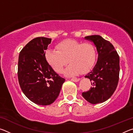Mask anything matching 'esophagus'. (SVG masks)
I'll use <instances>...</instances> for the list:
<instances>
[{"label": "esophagus", "mask_w": 133, "mask_h": 133, "mask_svg": "<svg viewBox=\"0 0 133 133\" xmlns=\"http://www.w3.org/2000/svg\"><path fill=\"white\" fill-rule=\"evenodd\" d=\"M71 81H73L74 82H77L80 80V78H72L71 79Z\"/></svg>", "instance_id": "34e87169"}]
</instances>
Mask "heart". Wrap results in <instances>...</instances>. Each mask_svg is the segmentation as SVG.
Returning a JSON list of instances; mask_svg holds the SVG:
<instances>
[{
	"instance_id": "b5f03b06",
	"label": "heart",
	"mask_w": 133,
	"mask_h": 133,
	"mask_svg": "<svg viewBox=\"0 0 133 133\" xmlns=\"http://www.w3.org/2000/svg\"><path fill=\"white\" fill-rule=\"evenodd\" d=\"M55 49H49L45 52L48 63L58 73H62L64 67L70 63L65 70L67 76L77 75L89 71L93 67L96 59V50L90 43L66 39L56 44ZM68 60H67V59Z\"/></svg>"
}]
</instances>
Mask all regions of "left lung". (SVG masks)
Listing matches in <instances>:
<instances>
[{"mask_svg": "<svg viewBox=\"0 0 133 133\" xmlns=\"http://www.w3.org/2000/svg\"><path fill=\"white\" fill-rule=\"evenodd\" d=\"M84 39L95 45L98 59L93 70L85 76L90 80L92 87L82 96L91 104L102 103L112 95L117 86L120 58L112 44L100 36H89Z\"/></svg>", "mask_w": 133, "mask_h": 133, "instance_id": "8db88e82", "label": "left lung"}]
</instances>
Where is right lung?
<instances>
[{"instance_id": "obj_1", "label": "right lung", "mask_w": 133, "mask_h": 133, "mask_svg": "<svg viewBox=\"0 0 133 133\" xmlns=\"http://www.w3.org/2000/svg\"><path fill=\"white\" fill-rule=\"evenodd\" d=\"M51 39L36 37L21 50L18 61V80L23 93L35 104L48 105L59 95L65 79L53 70L45 57Z\"/></svg>"}]
</instances>
